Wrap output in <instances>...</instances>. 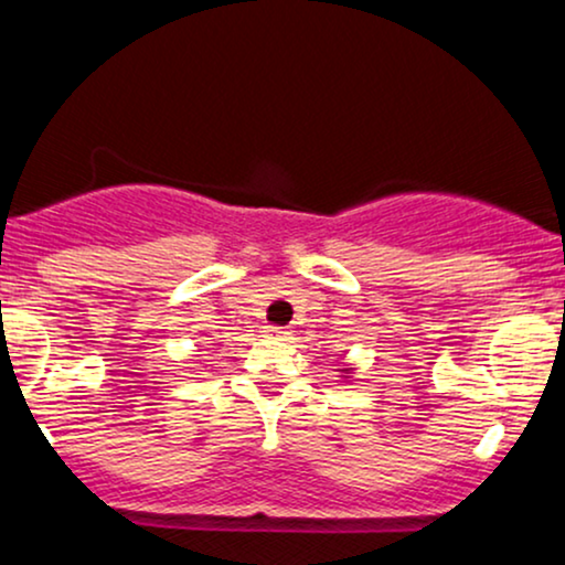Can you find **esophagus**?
Listing matches in <instances>:
<instances>
[{"label": "esophagus", "mask_w": 565, "mask_h": 565, "mask_svg": "<svg viewBox=\"0 0 565 565\" xmlns=\"http://www.w3.org/2000/svg\"><path fill=\"white\" fill-rule=\"evenodd\" d=\"M265 332H268L270 337H287L289 334L284 327H268V329H265Z\"/></svg>", "instance_id": "esophagus-1"}]
</instances>
